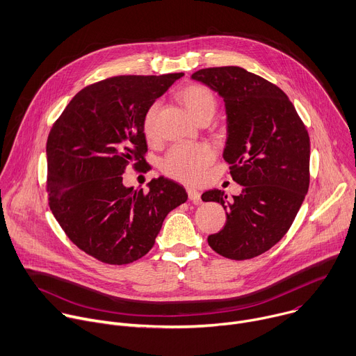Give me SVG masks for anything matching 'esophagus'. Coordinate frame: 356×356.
Masks as SVG:
<instances>
[{
    "mask_svg": "<svg viewBox=\"0 0 356 356\" xmlns=\"http://www.w3.org/2000/svg\"><path fill=\"white\" fill-rule=\"evenodd\" d=\"M188 197H189V200L192 202V203H195V204H199L200 202H202V199H200V193L196 191V189H193V188H188Z\"/></svg>",
    "mask_w": 356,
    "mask_h": 356,
    "instance_id": "obj_1",
    "label": "esophagus"
}]
</instances>
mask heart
Segmentation results:
<instances>
[{
  "instance_id": "b5f03b06",
  "label": "heart",
  "mask_w": 356,
  "mask_h": 356,
  "mask_svg": "<svg viewBox=\"0 0 356 356\" xmlns=\"http://www.w3.org/2000/svg\"><path fill=\"white\" fill-rule=\"evenodd\" d=\"M177 99L197 122H207L218 111V99L213 91L202 84H191L184 87L177 94ZM159 104L147 108L143 116V133L147 140H154L157 136L156 116ZM216 153L207 143L178 145L168 150L161 161V170L170 178L179 182L195 185L204 177L209 165L215 161Z\"/></svg>"
}]
</instances>
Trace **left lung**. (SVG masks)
Masks as SVG:
<instances>
[{"label":"left lung","mask_w":356,"mask_h":356,"mask_svg":"<svg viewBox=\"0 0 356 356\" xmlns=\"http://www.w3.org/2000/svg\"><path fill=\"white\" fill-rule=\"evenodd\" d=\"M226 104L229 138L225 160L243 193L227 200L211 189L204 202H219L225 227L207 237L218 254L251 259L272 248L291 229L310 184V137L288 95L265 79L236 67L202 68L192 74Z\"/></svg>","instance_id":"1"}]
</instances>
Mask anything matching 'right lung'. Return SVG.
<instances>
[{
    "label": "right lung",
    "instance_id": "add662e5",
    "mask_svg": "<svg viewBox=\"0 0 356 356\" xmlns=\"http://www.w3.org/2000/svg\"><path fill=\"white\" fill-rule=\"evenodd\" d=\"M184 73L118 76L74 95L53 123L46 145L49 206L67 237L111 265L130 264L154 245L184 186L160 177L149 192L123 185L129 165L150 170L143 116Z\"/></svg>",
    "mask_w": 356,
    "mask_h": 356
}]
</instances>
